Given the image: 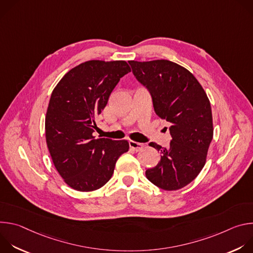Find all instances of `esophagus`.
I'll return each mask as SVG.
<instances>
[{
	"label": "esophagus",
	"mask_w": 253,
	"mask_h": 253,
	"mask_svg": "<svg viewBox=\"0 0 253 253\" xmlns=\"http://www.w3.org/2000/svg\"><path fill=\"white\" fill-rule=\"evenodd\" d=\"M129 146L135 151H140L143 148V144L135 141H129Z\"/></svg>",
	"instance_id": "34e87169"
}]
</instances>
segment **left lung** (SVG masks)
Segmentation results:
<instances>
[{"label":"left lung","mask_w":253,"mask_h":253,"mask_svg":"<svg viewBox=\"0 0 253 253\" xmlns=\"http://www.w3.org/2000/svg\"><path fill=\"white\" fill-rule=\"evenodd\" d=\"M135 78L149 91L155 113L171 123L168 148L151 142L159 163L146 170L150 182L164 190H178L197 177L206 162L213 137L209 99L184 67L168 60L129 61Z\"/></svg>","instance_id":"1"}]
</instances>
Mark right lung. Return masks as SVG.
Wrapping results in <instances>:
<instances>
[{
    "mask_svg": "<svg viewBox=\"0 0 253 253\" xmlns=\"http://www.w3.org/2000/svg\"><path fill=\"white\" fill-rule=\"evenodd\" d=\"M131 71L125 61L91 60L71 69L52 92L45 119L47 146L64 181L88 192L105 185L126 140L95 138L96 120L120 78Z\"/></svg>",
    "mask_w": 253,
    "mask_h": 253,
    "instance_id": "right-lung-1",
    "label": "right lung"
}]
</instances>
